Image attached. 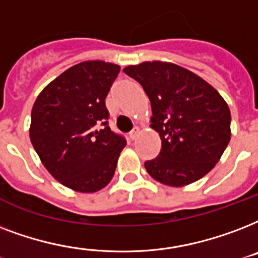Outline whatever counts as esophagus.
Listing matches in <instances>:
<instances>
[{
	"mask_svg": "<svg viewBox=\"0 0 258 258\" xmlns=\"http://www.w3.org/2000/svg\"><path fill=\"white\" fill-rule=\"evenodd\" d=\"M139 135H140V127L135 126V127H133V131L129 133V137H131V140H136L137 137H139Z\"/></svg>",
	"mask_w": 258,
	"mask_h": 258,
	"instance_id": "1",
	"label": "esophagus"
}]
</instances>
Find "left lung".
<instances>
[{"instance_id":"obj_1","label":"left lung","mask_w":258,"mask_h":258,"mask_svg":"<svg viewBox=\"0 0 258 258\" xmlns=\"http://www.w3.org/2000/svg\"><path fill=\"white\" fill-rule=\"evenodd\" d=\"M123 73L143 86L152 106L151 126L161 151L145 169L163 184L183 187L218 163L230 141V110L219 93L197 74L167 61L127 66Z\"/></svg>"}]
</instances>
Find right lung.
I'll return each instance as SVG.
<instances>
[{
	"mask_svg": "<svg viewBox=\"0 0 258 258\" xmlns=\"http://www.w3.org/2000/svg\"><path fill=\"white\" fill-rule=\"evenodd\" d=\"M119 66L82 61L52 81L32 107L31 143L57 181L78 192L109 184L126 140L107 125L105 99Z\"/></svg>",
	"mask_w": 258,
	"mask_h": 258,
	"instance_id": "1",
	"label": "right lung"
}]
</instances>
